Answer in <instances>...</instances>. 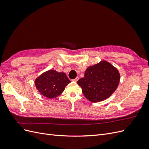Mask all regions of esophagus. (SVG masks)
I'll list each match as a JSON object with an SVG mask.
<instances>
[{"label":"esophagus","instance_id":"esophagus-1","mask_svg":"<svg viewBox=\"0 0 149 149\" xmlns=\"http://www.w3.org/2000/svg\"><path fill=\"white\" fill-rule=\"evenodd\" d=\"M78 79H79V78H78V77H76L75 79H73V81H74V82H77L78 81Z\"/></svg>","mask_w":149,"mask_h":149}]
</instances>
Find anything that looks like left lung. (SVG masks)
I'll list each match as a JSON object with an SVG mask.
<instances>
[{
  "label": "left lung",
  "instance_id": "8db88e82",
  "mask_svg": "<svg viewBox=\"0 0 149 149\" xmlns=\"http://www.w3.org/2000/svg\"><path fill=\"white\" fill-rule=\"evenodd\" d=\"M120 81L118 69L106 61H101L86 70L84 77L77 83L85 97L97 102L109 97L116 91Z\"/></svg>",
  "mask_w": 149,
  "mask_h": 149
}]
</instances>
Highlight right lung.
<instances>
[{
  "label": "right lung",
  "mask_w": 149,
  "mask_h": 149,
  "mask_svg": "<svg viewBox=\"0 0 149 149\" xmlns=\"http://www.w3.org/2000/svg\"><path fill=\"white\" fill-rule=\"evenodd\" d=\"M71 83L65 73L54 70H48L35 79L36 88L43 96L53 99L60 96L66 86Z\"/></svg>",
  "instance_id": "obj_1"
}]
</instances>
